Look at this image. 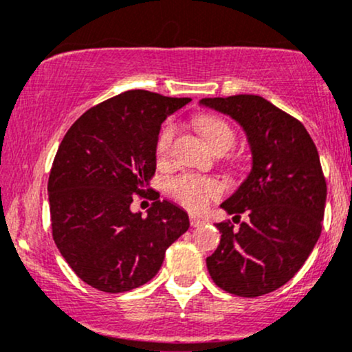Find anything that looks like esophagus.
Segmentation results:
<instances>
[{"label":"esophagus","mask_w":352,"mask_h":352,"mask_svg":"<svg viewBox=\"0 0 352 352\" xmlns=\"http://www.w3.org/2000/svg\"><path fill=\"white\" fill-rule=\"evenodd\" d=\"M190 225H192L193 228H199V227H201V225H205V221L201 220V218L192 217V218H190Z\"/></svg>","instance_id":"obj_1"}]
</instances>
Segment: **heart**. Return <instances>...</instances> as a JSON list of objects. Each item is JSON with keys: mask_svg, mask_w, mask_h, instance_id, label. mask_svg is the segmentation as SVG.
Wrapping results in <instances>:
<instances>
[{"mask_svg": "<svg viewBox=\"0 0 352 352\" xmlns=\"http://www.w3.org/2000/svg\"><path fill=\"white\" fill-rule=\"evenodd\" d=\"M197 127L200 129L201 135L205 137L207 144L215 152H227L236 142L235 131L227 120L215 116H201L197 119ZM177 135L175 122H167L160 129L159 137L155 142V157L159 162H168L172 157L173 140ZM168 192L175 197L185 207L199 212L208 205L210 200L218 199L223 193V187L215 179H205V177L184 173V175L173 177L167 184Z\"/></svg>", "mask_w": 352, "mask_h": 352, "instance_id": "b5f03b06", "label": "heart"}]
</instances>
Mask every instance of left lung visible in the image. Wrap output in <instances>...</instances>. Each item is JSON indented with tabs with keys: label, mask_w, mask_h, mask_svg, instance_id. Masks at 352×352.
I'll return each mask as SVG.
<instances>
[{
	"label": "left lung",
	"mask_w": 352,
	"mask_h": 352,
	"mask_svg": "<svg viewBox=\"0 0 352 352\" xmlns=\"http://www.w3.org/2000/svg\"><path fill=\"white\" fill-rule=\"evenodd\" d=\"M201 106L243 127L252 172L220 205L240 221H221L220 245L207 258L218 288L243 298L272 293L300 272L321 235L326 180L318 148L300 120L253 94L207 98Z\"/></svg>",
	"instance_id": "left-lung-1"
}]
</instances>
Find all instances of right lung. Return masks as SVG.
<instances>
[{
	"label": "right lung",
	"mask_w": 352,
	"mask_h": 352,
	"mask_svg": "<svg viewBox=\"0 0 352 352\" xmlns=\"http://www.w3.org/2000/svg\"><path fill=\"white\" fill-rule=\"evenodd\" d=\"M190 98L127 91L89 109L60 142L47 182L52 238L84 283L124 293L151 281L190 227L185 210L155 200L134 213L155 173L160 125Z\"/></svg>",
	"instance_id": "right-lung-1"
}]
</instances>
